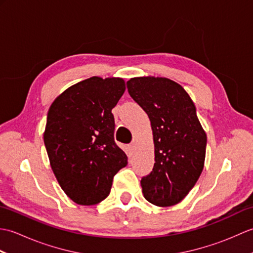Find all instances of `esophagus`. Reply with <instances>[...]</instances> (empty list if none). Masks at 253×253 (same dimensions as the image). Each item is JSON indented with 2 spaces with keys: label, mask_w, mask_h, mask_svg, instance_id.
Wrapping results in <instances>:
<instances>
[{
  "label": "esophagus",
  "mask_w": 253,
  "mask_h": 253,
  "mask_svg": "<svg viewBox=\"0 0 253 253\" xmlns=\"http://www.w3.org/2000/svg\"><path fill=\"white\" fill-rule=\"evenodd\" d=\"M135 150H136V144L135 143L128 144V152H129V154L135 153Z\"/></svg>",
  "instance_id": "34e87169"
}]
</instances>
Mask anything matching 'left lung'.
<instances>
[{
  "label": "left lung",
  "mask_w": 253,
  "mask_h": 253,
  "mask_svg": "<svg viewBox=\"0 0 253 253\" xmlns=\"http://www.w3.org/2000/svg\"><path fill=\"white\" fill-rule=\"evenodd\" d=\"M127 89L153 131L155 163L141 178L143 196L158 207L174 206L196 185L206 159L207 135L196 106L185 89L168 78H131Z\"/></svg>",
  "instance_id": "obj_1"
}]
</instances>
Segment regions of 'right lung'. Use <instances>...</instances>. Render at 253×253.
<instances>
[{"instance_id":"obj_1","label":"right lung","mask_w":253,"mask_h":253,"mask_svg":"<svg viewBox=\"0 0 253 253\" xmlns=\"http://www.w3.org/2000/svg\"><path fill=\"white\" fill-rule=\"evenodd\" d=\"M122 78L91 77L53 102L44 144L58 184L74 202L93 206L110 195L128 158L114 140L112 109L125 91Z\"/></svg>"}]
</instances>
